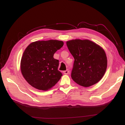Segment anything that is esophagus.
Returning <instances> with one entry per match:
<instances>
[{
    "label": "esophagus",
    "instance_id": "obj_1",
    "mask_svg": "<svg viewBox=\"0 0 125 125\" xmlns=\"http://www.w3.org/2000/svg\"><path fill=\"white\" fill-rule=\"evenodd\" d=\"M68 73H69V71L68 70H66L65 71H63V74H68Z\"/></svg>",
    "mask_w": 125,
    "mask_h": 125
}]
</instances>
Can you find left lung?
I'll return each mask as SVG.
<instances>
[{
    "mask_svg": "<svg viewBox=\"0 0 125 125\" xmlns=\"http://www.w3.org/2000/svg\"><path fill=\"white\" fill-rule=\"evenodd\" d=\"M74 59L71 77L83 87H90L103 77L107 66L105 51L89 40L75 39L66 42Z\"/></svg>",
    "mask_w": 125,
    "mask_h": 125,
    "instance_id": "8db88e82",
    "label": "left lung"
}]
</instances>
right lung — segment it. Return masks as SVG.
Segmentation results:
<instances>
[{"instance_id":"1","label":"right lung","mask_w":125,"mask_h":125,"mask_svg":"<svg viewBox=\"0 0 125 125\" xmlns=\"http://www.w3.org/2000/svg\"><path fill=\"white\" fill-rule=\"evenodd\" d=\"M63 42L57 40L37 41L28 46L20 62V70L25 79L32 87L47 91L59 81L62 73L58 70L59 60L53 58Z\"/></svg>"}]
</instances>
